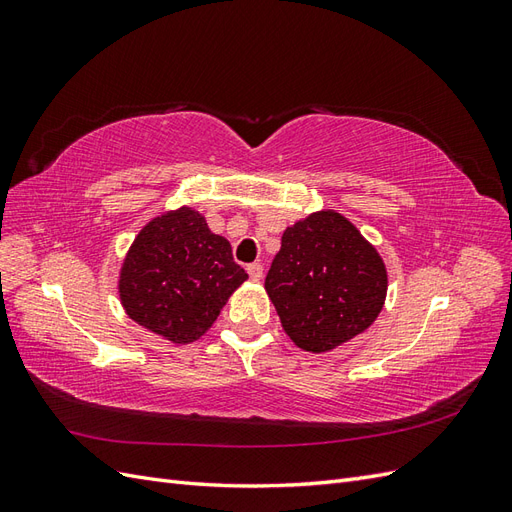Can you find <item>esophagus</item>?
Segmentation results:
<instances>
[{"label":"esophagus","mask_w":512,"mask_h":512,"mask_svg":"<svg viewBox=\"0 0 512 512\" xmlns=\"http://www.w3.org/2000/svg\"><path fill=\"white\" fill-rule=\"evenodd\" d=\"M247 273H250L254 282H258L262 277V265H258V262H252V265H247Z\"/></svg>","instance_id":"esophagus-1"}]
</instances>
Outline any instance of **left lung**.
<instances>
[{
  "label": "left lung",
  "mask_w": 512,
  "mask_h": 512,
  "mask_svg": "<svg viewBox=\"0 0 512 512\" xmlns=\"http://www.w3.org/2000/svg\"><path fill=\"white\" fill-rule=\"evenodd\" d=\"M389 275L378 250L342 213L322 209L288 226L265 290L286 335L305 352H331L367 331Z\"/></svg>",
  "instance_id": "obj_1"
}]
</instances>
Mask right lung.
Returning a JSON list of instances; mask_svg holds the SVG:
<instances>
[{
  "label": "right lung",
  "mask_w": 512,
  "mask_h": 512,
  "mask_svg": "<svg viewBox=\"0 0 512 512\" xmlns=\"http://www.w3.org/2000/svg\"><path fill=\"white\" fill-rule=\"evenodd\" d=\"M247 280L228 239L183 205L147 222L121 262L117 292L126 314L170 344H192Z\"/></svg>",
  "instance_id": "add662e5"
}]
</instances>
